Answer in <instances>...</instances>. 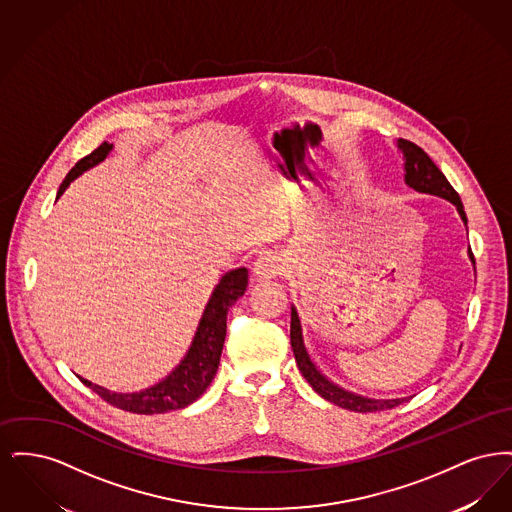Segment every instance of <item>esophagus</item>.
<instances>
[{"label": "esophagus", "mask_w": 512, "mask_h": 512, "mask_svg": "<svg viewBox=\"0 0 512 512\" xmlns=\"http://www.w3.org/2000/svg\"><path fill=\"white\" fill-rule=\"evenodd\" d=\"M282 268H284V261L276 253L267 251V253L259 255L255 259V263H253V276L257 280H268V278L278 276L282 272Z\"/></svg>", "instance_id": "obj_1"}]
</instances>
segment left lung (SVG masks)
<instances>
[{
    "mask_svg": "<svg viewBox=\"0 0 512 512\" xmlns=\"http://www.w3.org/2000/svg\"><path fill=\"white\" fill-rule=\"evenodd\" d=\"M397 147L401 149L403 159H405V184L411 186L416 192L438 195V197L451 201L457 207L461 219L466 224V213H464L461 197L455 192V188L449 184L445 174L436 167V163L428 157V153L422 147L409 142V140H399ZM468 257L474 263V255H472L470 249H468ZM290 338H292L295 363L299 366L301 374L305 376V380L311 384V388L317 391L322 399L338 405L341 409L355 411V413H376V411L393 409V407L401 405L407 399V397H403V399H368V397L357 395L353 391L343 390L340 386H336L334 382H330L318 370L317 365L311 361V355L307 353V347H305V341H303L301 320H299L295 307H292Z\"/></svg>",
    "mask_w": 512,
    "mask_h": 512,
    "instance_id": "8db88e82",
    "label": "left lung"
}]
</instances>
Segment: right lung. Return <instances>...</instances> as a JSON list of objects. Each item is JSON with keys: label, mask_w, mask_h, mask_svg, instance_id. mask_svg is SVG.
<instances>
[{"label": "right lung", "mask_w": 512, "mask_h": 512, "mask_svg": "<svg viewBox=\"0 0 512 512\" xmlns=\"http://www.w3.org/2000/svg\"><path fill=\"white\" fill-rule=\"evenodd\" d=\"M111 149L113 144L103 142L90 155L80 159L65 176L63 184L59 186L57 199L69 188L74 178L96 167L109 155ZM245 288H247V268H234L220 278L197 324L194 340L188 353L184 355L180 365H176L171 374L165 376L161 382L149 386L146 390L132 391V393L109 391L84 378H80V382L90 390L96 391L99 397L109 405L128 413H169V411L192 405L195 399L201 397L203 391L209 388V384L217 374L220 353L226 338V315H228V309L236 303V299L244 295Z\"/></svg>", "instance_id": "right-lung-1"}]
</instances>
